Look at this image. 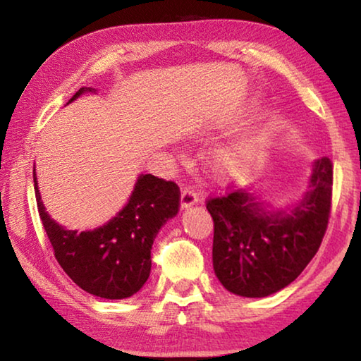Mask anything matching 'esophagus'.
Wrapping results in <instances>:
<instances>
[{"mask_svg": "<svg viewBox=\"0 0 361 361\" xmlns=\"http://www.w3.org/2000/svg\"><path fill=\"white\" fill-rule=\"evenodd\" d=\"M199 202V197L197 194H195L194 191H191V189H185V191L181 192V199H180V207L181 210H186L189 209V207H192Z\"/></svg>", "mask_w": 361, "mask_h": 361, "instance_id": "esophagus-1", "label": "esophagus"}]
</instances>
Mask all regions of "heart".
Returning a JSON list of instances; mask_svg holds the SVG:
<instances>
[{
    "label": "heart",
    "mask_w": 361,
    "mask_h": 361,
    "mask_svg": "<svg viewBox=\"0 0 361 361\" xmlns=\"http://www.w3.org/2000/svg\"><path fill=\"white\" fill-rule=\"evenodd\" d=\"M253 162V151L247 143H234L218 152L212 161V172L218 181L229 183L245 176Z\"/></svg>",
    "instance_id": "heart-1"
}]
</instances>
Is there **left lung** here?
Wrapping results in <instances>:
<instances>
[{
	"mask_svg": "<svg viewBox=\"0 0 361 361\" xmlns=\"http://www.w3.org/2000/svg\"><path fill=\"white\" fill-rule=\"evenodd\" d=\"M333 166L312 162L307 189L285 209L237 189L210 199L213 269L226 290L243 298H264L295 282L319 250L331 207Z\"/></svg>",
	"mask_w": 361,
	"mask_h": 361,
	"instance_id": "8db88e82",
	"label": "left lung"
}]
</instances>
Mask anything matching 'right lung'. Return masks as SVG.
Here are the masks:
<instances>
[{"label": "right lung", "mask_w": 361, "mask_h": 361, "mask_svg": "<svg viewBox=\"0 0 361 361\" xmlns=\"http://www.w3.org/2000/svg\"><path fill=\"white\" fill-rule=\"evenodd\" d=\"M92 92L81 87L66 105ZM35 194L42 226L59 264L78 286L105 299H126L142 290L151 274V247L157 232L178 213L180 189L173 181L138 175L127 204L99 228L66 229L46 212L33 169Z\"/></svg>", "instance_id": "obj_1"}]
</instances>
